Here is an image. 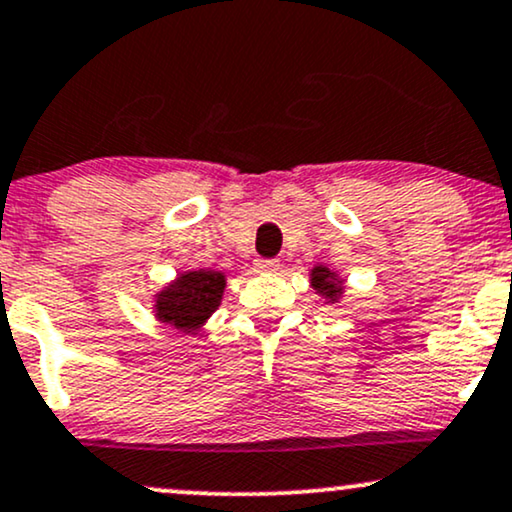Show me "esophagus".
<instances>
[{
    "label": "esophagus",
    "mask_w": 512,
    "mask_h": 512,
    "mask_svg": "<svg viewBox=\"0 0 512 512\" xmlns=\"http://www.w3.org/2000/svg\"><path fill=\"white\" fill-rule=\"evenodd\" d=\"M254 268L256 273H275V270L280 268V261H275V258H258Z\"/></svg>",
    "instance_id": "obj_1"
}]
</instances>
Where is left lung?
Instances as JSON below:
<instances>
[{"label": "left lung", "instance_id": "1", "mask_svg": "<svg viewBox=\"0 0 512 512\" xmlns=\"http://www.w3.org/2000/svg\"><path fill=\"white\" fill-rule=\"evenodd\" d=\"M311 287L323 296L327 304H337L339 296L344 294V280L327 266H315L311 270Z\"/></svg>", "mask_w": 512, "mask_h": 512}]
</instances>
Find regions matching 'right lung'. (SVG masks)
<instances>
[{
  "mask_svg": "<svg viewBox=\"0 0 512 512\" xmlns=\"http://www.w3.org/2000/svg\"><path fill=\"white\" fill-rule=\"evenodd\" d=\"M225 275L218 270H187L156 294L154 313L180 332H199L223 299Z\"/></svg>",
  "mask_w": 512,
  "mask_h": 512,
  "instance_id": "add662e5",
  "label": "right lung"
}]
</instances>
